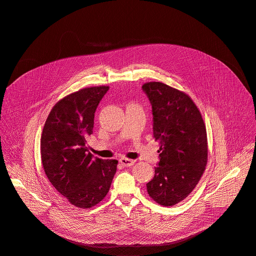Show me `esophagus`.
<instances>
[{
    "mask_svg": "<svg viewBox=\"0 0 256 256\" xmlns=\"http://www.w3.org/2000/svg\"><path fill=\"white\" fill-rule=\"evenodd\" d=\"M119 162H120V164H121L123 166H126V168L131 166H133V164H135V160H128V158H121Z\"/></svg>",
    "mask_w": 256,
    "mask_h": 256,
    "instance_id": "esophagus-1",
    "label": "esophagus"
}]
</instances>
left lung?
Returning a JSON list of instances; mask_svg holds the SVG:
<instances>
[{
  "mask_svg": "<svg viewBox=\"0 0 256 256\" xmlns=\"http://www.w3.org/2000/svg\"><path fill=\"white\" fill-rule=\"evenodd\" d=\"M153 115V137L160 141V162L146 184L148 194L162 206L184 200L196 188L208 162L206 126L192 100L160 82L142 86Z\"/></svg>",
  "mask_w": 256,
  "mask_h": 256,
  "instance_id": "1",
  "label": "left lung"
}]
</instances>
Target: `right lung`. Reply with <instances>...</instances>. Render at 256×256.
<instances>
[{
  "mask_svg": "<svg viewBox=\"0 0 256 256\" xmlns=\"http://www.w3.org/2000/svg\"><path fill=\"white\" fill-rule=\"evenodd\" d=\"M108 90L90 86L64 96L51 109L43 127L40 149L45 174L78 208L88 209L103 200L117 170L118 160L94 158L86 145L94 112Z\"/></svg>",
  "mask_w": 256,
  "mask_h": 256,
  "instance_id": "1",
  "label": "right lung"
}]
</instances>
